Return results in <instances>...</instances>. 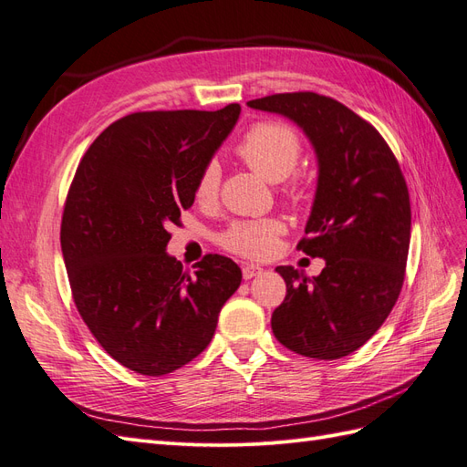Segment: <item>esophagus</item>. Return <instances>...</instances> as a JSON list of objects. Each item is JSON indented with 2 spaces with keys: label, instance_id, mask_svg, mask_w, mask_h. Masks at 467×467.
Listing matches in <instances>:
<instances>
[{
  "label": "esophagus",
  "instance_id": "obj_1",
  "mask_svg": "<svg viewBox=\"0 0 467 467\" xmlns=\"http://www.w3.org/2000/svg\"><path fill=\"white\" fill-rule=\"evenodd\" d=\"M260 272H262V268L256 266V265H244L243 266V278L244 280H253L254 276H258Z\"/></svg>",
  "mask_w": 467,
  "mask_h": 467
}]
</instances>
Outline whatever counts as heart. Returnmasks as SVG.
<instances>
[{"instance_id":"obj_1","label":"heart","mask_w":467,"mask_h":467,"mask_svg":"<svg viewBox=\"0 0 467 467\" xmlns=\"http://www.w3.org/2000/svg\"><path fill=\"white\" fill-rule=\"evenodd\" d=\"M238 155L265 175L268 182H284L290 177L302 158V138L297 131L282 122H258L250 128L236 148ZM223 170L217 160H209L201 167L195 182V199L199 205H211L217 201ZM284 197L292 201L302 197V187L290 182L282 189ZM284 233V223L278 219H256L233 223L221 236V244L234 254L246 258H266L276 253L278 238Z\"/></svg>"}]
</instances>
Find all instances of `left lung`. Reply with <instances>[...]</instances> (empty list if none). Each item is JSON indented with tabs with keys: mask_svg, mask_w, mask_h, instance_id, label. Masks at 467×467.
<instances>
[{
	"mask_svg": "<svg viewBox=\"0 0 467 467\" xmlns=\"http://www.w3.org/2000/svg\"><path fill=\"white\" fill-rule=\"evenodd\" d=\"M250 109L294 119L312 141L319 175L306 236L297 244L326 268L309 280L278 266L284 302L272 331L294 353L341 358L375 336L399 300L410 244V197L400 165L377 128L316 92H284Z\"/></svg>",
	"mask_w": 467,
	"mask_h": 467,
	"instance_id": "left-lung-1",
	"label": "left lung"
}]
</instances>
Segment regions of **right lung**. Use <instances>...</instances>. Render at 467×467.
I'll use <instances>...</instances> for the list:
<instances>
[{"instance_id":"obj_1","label":"right lung","mask_w":467,"mask_h":467,"mask_svg":"<svg viewBox=\"0 0 467 467\" xmlns=\"http://www.w3.org/2000/svg\"><path fill=\"white\" fill-rule=\"evenodd\" d=\"M238 114V104L128 114L90 143L70 183L61 248L73 300L102 349L140 375L193 361L241 285L231 258L207 254L189 274L165 253Z\"/></svg>"}]
</instances>
